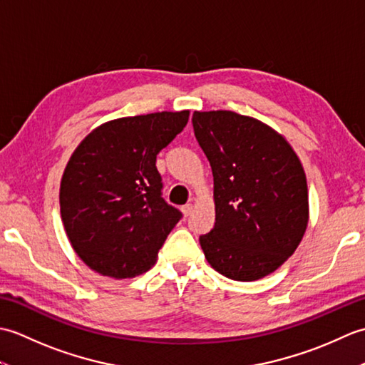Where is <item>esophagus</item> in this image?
<instances>
[{
    "instance_id": "1",
    "label": "esophagus",
    "mask_w": 365,
    "mask_h": 365,
    "mask_svg": "<svg viewBox=\"0 0 365 365\" xmlns=\"http://www.w3.org/2000/svg\"><path fill=\"white\" fill-rule=\"evenodd\" d=\"M192 210H195V205H192V204H187V205L182 207V213L185 216H190L192 213Z\"/></svg>"
}]
</instances>
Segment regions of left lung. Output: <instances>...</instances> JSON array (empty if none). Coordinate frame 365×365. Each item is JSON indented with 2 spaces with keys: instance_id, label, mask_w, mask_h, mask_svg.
Masks as SVG:
<instances>
[{
  "instance_id": "left-lung-1",
  "label": "left lung",
  "mask_w": 365,
  "mask_h": 365,
  "mask_svg": "<svg viewBox=\"0 0 365 365\" xmlns=\"http://www.w3.org/2000/svg\"><path fill=\"white\" fill-rule=\"evenodd\" d=\"M192 127L210 161L216 222L199 238L220 274L251 282L273 273L309 222L306 173L287 139L234 111H195Z\"/></svg>"
}]
</instances>
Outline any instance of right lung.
Wrapping results in <instances>:
<instances>
[{"label":"right lung","mask_w":365,"mask_h":365,"mask_svg":"<svg viewBox=\"0 0 365 365\" xmlns=\"http://www.w3.org/2000/svg\"><path fill=\"white\" fill-rule=\"evenodd\" d=\"M190 111L120 118L94 128L61 178V218L76 255L96 273L130 279L158 257L182 213L161 197L157 155Z\"/></svg>","instance_id":"1"}]
</instances>
